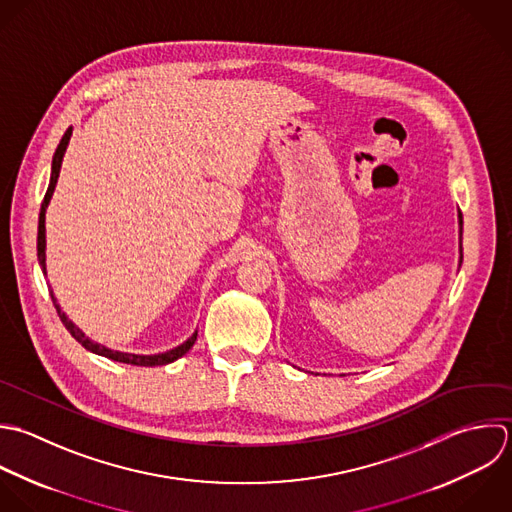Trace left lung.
Instances as JSON below:
<instances>
[{
	"label": "left lung",
	"mask_w": 512,
	"mask_h": 512,
	"mask_svg": "<svg viewBox=\"0 0 512 512\" xmlns=\"http://www.w3.org/2000/svg\"><path fill=\"white\" fill-rule=\"evenodd\" d=\"M459 253H461V259H459V265L463 263V215L459 211Z\"/></svg>",
	"instance_id": "obj_1"
}]
</instances>
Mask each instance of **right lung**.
<instances>
[{
  "mask_svg": "<svg viewBox=\"0 0 512 512\" xmlns=\"http://www.w3.org/2000/svg\"><path fill=\"white\" fill-rule=\"evenodd\" d=\"M71 133H73V127H67V131L63 133L55 153H53V159H51V175H49V185H47V191H45V197L41 201V209H39V221H37V261H39V267L43 271V275L47 277V263H45V211H47V205L51 201V195L55 191V185H57V177H59V169H61V161H63V155L67 151V145H69V139H71ZM51 293V301L55 305V311L61 319V323L65 325V329L71 333V337L81 343L87 351L95 353V355H101V357H107L111 361H117V363H127V365H137V367H157V365H169L177 359H181L197 341V331L187 339L183 341L181 345L169 349V351H163V353H155V355H137V353H125V351H113L105 345H99L95 341H91L59 307L53 291Z\"/></svg>",
  "mask_w": 512,
  "mask_h": 512,
  "instance_id": "1",
  "label": "right lung"
}]
</instances>
